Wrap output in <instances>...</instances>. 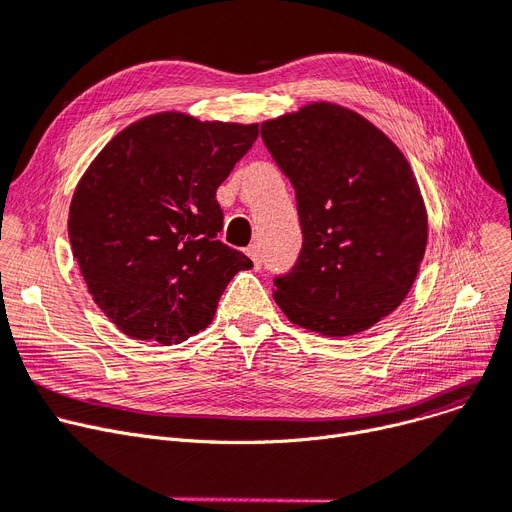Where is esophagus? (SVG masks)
Here are the masks:
<instances>
[{"mask_svg":"<svg viewBox=\"0 0 512 512\" xmlns=\"http://www.w3.org/2000/svg\"><path fill=\"white\" fill-rule=\"evenodd\" d=\"M247 255L251 257L253 265L259 270V268H261V251H259L257 244H251V247H247Z\"/></svg>","mask_w":512,"mask_h":512,"instance_id":"1","label":"esophagus"}]
</instances>
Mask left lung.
I'll use <instances>...</instances> for the list:
<instances>
[{
	"label": "left lung",
	"instance_id": "obj_1",
	"mask_svg": "<svg viewBox=\"0 0 512 512\" xmlns=\"http://www.w3.org/2000/svg\"><path fill=\"white\" fill-rule=\"evenodd\" d=\"M295 188L301 251L274 276L286 318L328 337L370 328L402 303L427 247L412 167L364 117L316 102L261 125Z\"/></svg>",
	"mask_w": 512,
	"mask_h": 512
}]
</instances>
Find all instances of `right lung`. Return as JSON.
I'll return each instance as SVG.
<instances>
[{
    "instance_id": "add662e5",
    "label": "right lung",
    "mask_w": 512,
    "mask_h": 512,
    "mask_svg": "<svg viewBox=\"0 0 512 512\" xmlns=\"http://www.w3.org/2000/svg\"><path fill=\"white\" fill-rule=\"evenodd\" d=\"M257 140V125L142 119L108 142L75 190L69 238L96 305L138 341L182 343L211 324L219 297L253 261L217 240L215 192Z\"/></svg>"
}]
</instances>
